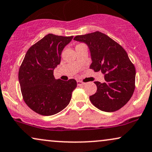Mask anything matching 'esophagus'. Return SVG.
Masks as SVG:
<instances>
[{"mask_svg":"<svg viewBox=\"0 0 152 152\" xmlns=\"http://www.w3.org/2000/svg\"><path fill=\"white\" fill-rule=\"evenodd\" d=\"M77 85H78V86L84 85V84H85V83H84V82H82V81H80V80L77 81Z\"/></svg>","mask_w":152,"mask_h":152,"instance_id":"34e87169","label":"esophagus"}]
</instances>
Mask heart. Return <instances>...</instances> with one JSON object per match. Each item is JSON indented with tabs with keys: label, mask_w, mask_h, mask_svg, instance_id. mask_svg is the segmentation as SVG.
Here are the masks:
<instances>
[{
	"label": "heart",
	"mask_w": 152,
	"mask_h": 152,
	"mask_svg": "<svg viewBox=\"0 0 152 152\" xmlns=\"http://www.w3.org/2000/svg\"><path fill=\"white\" fill-rule=\"evenodd\" d=\"M80 45H82V44H80V45H77V46L76 47H77V46H80Z\"/></svg>",
	"instance_id": "obj_1"
}]
</instances>
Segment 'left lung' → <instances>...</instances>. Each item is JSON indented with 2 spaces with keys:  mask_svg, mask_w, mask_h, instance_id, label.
Wrapping results in <instances>:
<instances>
[{
  "mask_svg": "<svg viewBox=\"0 0 152 152\" xmlns=\"http://www.w3.org/2000/svg\"><path fill=\"white\" fill-rule=\"evenodd\" d=\"M74 40L88 45L91 54L90 68L105 74V82H95L97 91L89 99L102 111L115 112L129 102L135 87V68L119 43L99 31L77 35Z\"/></svg>",
  "mask_w": 152,
  "mask_h": 152,
  "instance_id": "1",
  "label": "left lung"
}]
</instances>
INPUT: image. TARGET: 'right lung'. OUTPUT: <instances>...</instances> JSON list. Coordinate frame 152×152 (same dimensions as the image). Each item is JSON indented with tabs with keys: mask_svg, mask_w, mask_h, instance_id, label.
Here are the masks:
<instances>
[{
	"mask_svg": "<svg viewBox=\"0 0 152 152\" xmlns=\"http://www.w3.org/2000/svg\"><path fill=\"white\" fill-rule=\"evenodd\" d=\"M73 36L48 34L33 45L26 54L19 70L23 99L39 115L50 116L68 105L77 87L74 79L56 80L54 69L60 64L61 54Z\"/></svg>",
	"mask_w": 152,
	"mask_h": 152,
	"instance_id": "1",
	"label": "right lung"
}]
</instances>
